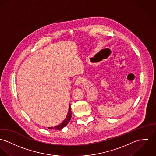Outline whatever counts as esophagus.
<instances>
[{
  "instance_id": "esophagus-1",
  "label": "esophagus",
  "mask_w": 156,
  "mask_h": 156,
  "mask_svg": "<svg viewBox=\"0 0 156 156\" xmlns=\"http://www.w3.org/2000/svg\"><path fill=\"white\" fill-rule=\"evenodd\" d=\"M83 83V80L81 79V78H78L76 80V81H75V86H79L80 84H81Z\"/></svg>"
}]
</instances>
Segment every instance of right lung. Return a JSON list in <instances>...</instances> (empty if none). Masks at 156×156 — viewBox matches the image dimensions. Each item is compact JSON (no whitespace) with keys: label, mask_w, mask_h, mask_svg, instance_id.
<instances>
[{"label":"right lung","mask_w":156,"mask_h":156,"mask_svg":"<svg viewBox=\"0 0 156 156\" xmlns=\"http://www.w3.org/2000/svg\"><path fill=\"white\" fill-rule=\"evenodd\" d=\"M71 116H72V112H71V105H69V110H68V114H67V116L65 118V119L63 120L62 122V123L56 126H54V127H48V129H54L55 130H60L62 129V128H63L64 127H65L68 123H69V122L71 120Z\"/></svg>","instance_id":"right-lung-1"}]
</instances>
